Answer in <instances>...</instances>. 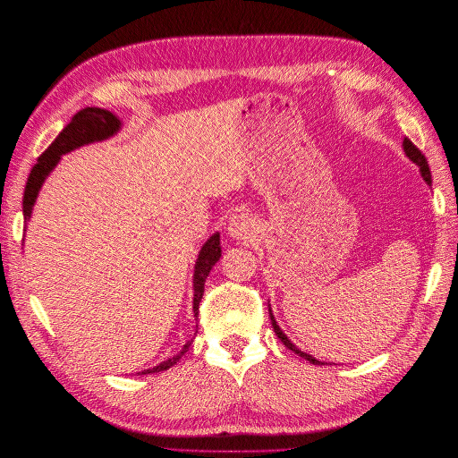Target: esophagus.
<instances>
[{"mask_svg": "<svg viewBox=\"0 0 458 458\" xmlns=\"http://www.w3.org/2000/svg\"><path fill=\"white\" fill-rule=\"evenodd\" d=\"M227 231H229L231 237L237 239V241L250 239V234L254 233V219L249 214L233 216L231 221H229Z\"/></svg>", "mask_w": 458, "mask_h": 458, "instance_id": "34e87169", "label": "esophagus"}]
</instances>
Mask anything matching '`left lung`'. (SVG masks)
Segmentation results:
<instances>
[{
	"label": "left lung",
	"mask_w": 458,
	"mask_h": 458,
	"mask_svg": "<svg viewBox=\"0 0 458 458\" xmlns=\"http://www.w3.org/2000/svg\"><path fill=\"white\" fill-rule=\"evenodd\" d=\"M403 148H404V154L409 156V159L411 162H414L418 167H420V171H422V177H424V181L429 184L431 187V173H429V165H428V159L424 157V154L418 150V148L409 140V139H404L403 140ZM269 318H271V326H274V331H276V335L281 339V343L285 344V347L289 349V351H293L294 354H299V356H302V358H306L308 362H312V364H318V366H324L326 362H319V360H316V358L312 356V354H306L304 351H301V349H296V344H293L291 343V339L285 335V333L281 331V327L277 326V321H276V318H274V314H271V306H269Z\"/></svg>",
	"instance_id": "obj_1"
}]
</instances>
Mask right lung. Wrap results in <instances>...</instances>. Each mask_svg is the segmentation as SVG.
I'll return each mask as SVG.
<instances>
[{"mask_svg":"<svg viewBox=\"0 0 458 458\" xmlns=\"http://www.w3.org/2000/svg\"><path fill=\"white\" fill-rule=\"evenodd\" d=\"M119 131H121V121H119V117L111 114V111L100 109V107H84V109H81L79 114L71 119L69 125L57 134V139L47 146V150L38 157V162L34 164L30 175H29V181H27V187H24V199H22L24 221L30 219L32 208H34L36 199H38V192L42 189V184L47 179L49 173H52L54 167L59 164L61 156L77 150V148H81V146L106 140L109 137H114V134H117ZM24 231H27V229H24ZM219 258H221V244H219V233H216L202 246L199 259H196V266H194L192 310H194L196 319H199V306H200L202 294H204L206 277L209 276V271H212V267L216 266ZM191 343L192 341L184 344L182 351L177 356L167 358V360L159 362L157 366H154L150 369H144L142 374L164 372V369L171 368L173 364H177L181 360V356L189 351Z\"/></svg>","mask_w":458,"mask_h":458,"instance_id":"1","label":"right lung"}]
</instances>
